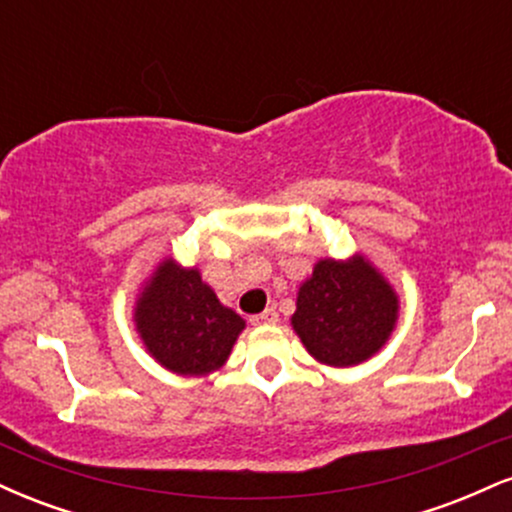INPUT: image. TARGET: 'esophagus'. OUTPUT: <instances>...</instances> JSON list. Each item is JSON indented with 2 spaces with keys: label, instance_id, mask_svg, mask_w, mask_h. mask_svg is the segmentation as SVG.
I'll list each match as a JSON object with an SVG mask.
<instances>
[{
  "label": "esophagus",
  "instance_id": "obj_1",
  "mask_svg": "<svg viewBox=\"0 0 512 512\" xmlns=\"http://www.w3.org/2000/svg\"><path fill=\"white\" fill-rule=\"evenodd\" d=\"M276 320H279V315H276L274 308H267V310H264V313L250 317L252 325H274Z\"/></svg>",
  "mask_w": 512,
  "mask_h": 512
}]
</instances>
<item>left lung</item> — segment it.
I'll return each mask as SVG.
<instances>
[{"mask_svg": "<svg viewBox=\"0 0 512 512\" xmlns=\"http://www.w3.org/2000/svg\"><path fill=\"white\" fill-rule=\"evenodd\" d=\"M395 320V291L361 257L317 262L291 317L305 349L330 366L366 361L387 342Z\"/></svg>", "mask_w": 512, "mask_h": 512, "instance_id": "left-lung-1", "label": "left lung"}]
</instances>
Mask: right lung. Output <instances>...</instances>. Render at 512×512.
Wrapping results in <instances>:
<instances>
[{
	"label": "right lung",
	"mask_w": 512,
	"mask_h": 512,
	"mask_svg": "<svg viewBox=\"0 0 512 512\" xmlns=\"http://www.w3.org/2000/svg\"><path fill=\"white\" fill-rule=\"evenodd\" d=\"M137 330L161 366L180 375H207L221 368L245 327L223 308L197 269L166 260L137 303Z\"/></svg>",
	"instance_id": "right-lung-1"
}]
</instances>
